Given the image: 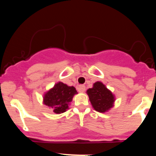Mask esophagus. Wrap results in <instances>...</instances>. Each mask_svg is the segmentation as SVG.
Instances as JSON below:
<instances>
[{
	"mask_svg": "<svg viewBox=\"0 0 156 156\" xmlns=\"http://www.w3.org/2000/svg\"><path fill=\"white\" fill-rule=\"evenodd\" d=\"M85 90H86L85 86L81 85V86H79V87H78V91L79 92H83Z\"/></svg>",
	"mask_w": 156,
	"mask_h": 156,
	"instance_id": "esophagus-1",
	"label": "esophagus"
}]
</instances>
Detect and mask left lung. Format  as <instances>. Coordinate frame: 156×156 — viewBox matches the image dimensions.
<instances>
[{"mask_svg": "<svg viewBox=\"0 0 156 156\" xmlns=\"http://www.w3.org/2000/svg\"><path fill=\"white\" fill-rule=\"evenodd\" d=\"M93 108L98 112H105L113 106L114 97L101 82L94 83L93 88L87 90Z\"/></svg>", "mask_w": 156, "mask_h": 156, "instance_id": "8db88e82", "label": "left lung"}]
</instances>
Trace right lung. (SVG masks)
Segmentation results:
<instances>
[{
	"label": "right lung",
	"mask_w": 156,
	"mask_h": 156,
	"mask_svg": "<svg viewBox=\"0 0 156 156\" xmlns=\"http://www.w3.org/2000/svg\"><path fill=\"white\" fill-rule=\"evenodd\" d=\"M75 87H68L62 82L56 83L53 89L44 94V105L53 108V112L55 114L65 112L68 109L69 102L75 94H77Z\"/></svg>",
	"instance_id": "1"
}]
</instances>
